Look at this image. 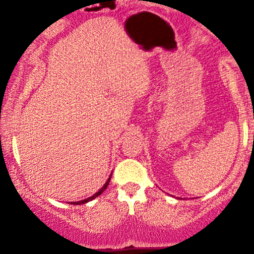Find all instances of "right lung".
Segmentation results:
<instances>
[{
  "mask_svg": "<svg viewBox=\"0 0 254 254\" xmlns=\"http://www.w3.org/2000/svg\"><path fill=\"white\" fill-rule=\"evenodd\" d=\"M110 179H111V176L109 177V179H108V182L105 183L104 184V187L102 188V189L99 190V191L98 192H95L93 196H91V197H88V198H86V200H82V201H78V202H71V204H83V203H86V202H88V201H92L93 200V198H95V197H98V196L100 195V193H103V191H104V190L106 189V188H108V185H109V182H110Z\"/></svg>",
  "mask_w": 254,
  "mask_h": 254,
  "instance_id": "right-lung-1",
  "label": "right lung"
}]
</instances>
